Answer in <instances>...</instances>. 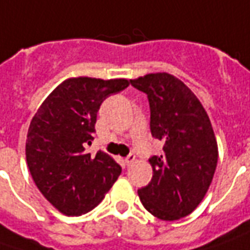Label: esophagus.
<instances>
[{"mask_svg": "<svg viewBox=\"0 0 250 250\" xmlns=\"http://www.w3.org/2000/svg\"><path fill=\"white\" fill-rule=\"evenodd\" d=\"M125 165H128V167H130L131 164H134V161H135V154H134V153H130V154L125 157Z\"/></svg>", "mask_w": 250, "mask_h": 250, "instance_id": "34e87169", "label": "esophagus"}]
</instances>
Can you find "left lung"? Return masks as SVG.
Segmentation results:
<instances>
[{"mask_svg": "<svg viewBox=\"0 0 250 250\" xmlns=\"http://www.w3.org/2000/svg\"><path fill=\"white\" fill-rule=\"evenodd\" d=\"M130 83L147 95L151 135L164 142V153L149 158L153 179L138 195L150 214L176 221L198 207L214 177L218 146L211 122L191 89L172 74H147Z\"/></svg>", "mask_w": 250, "mask_h": 250, "instance_id": "8db88e82", "label": "left lung"}]
</instances>
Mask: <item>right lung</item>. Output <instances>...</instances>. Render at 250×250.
I'll return each mask as SVG.
<instances>
[{"label": "right lung", "mask_w": 250, "mask_h": 250, "mask_svg": "<svg viewBox=\"0 0 250 250\" xmlns=\"http://www.w3.org/2000/svg\"><path fill=\"white\" fill-rule=\"evenodd\" d=\"M130 85L125 78H70L40 105L28 128L25 155L35 184L64 215H81L100 203L122 173L105 153L90 155L103 101Z\"/></svg>", "instance_id": "right-lung-1"}]
</instances>
